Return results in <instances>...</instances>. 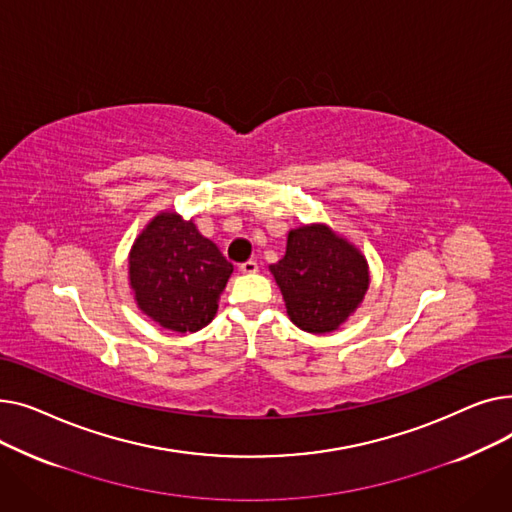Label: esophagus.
Here are the masks:
<instances>
[{"mask_svg":"<svg viewBox=\"0 0 512 512\" xmlns=\"http://www.w3.org/2000/svg\"><path fill=\"white\" fill-rule=\"evenodd\" d=\"M238 270H240L242 274H255V272L259 270V263L253 261V259H249V261H245V263H240Z\"/></svg>","mask_w":512,"mask_h":512,"instance_id":"34e87169","label":"esophagus"}]
</instances>
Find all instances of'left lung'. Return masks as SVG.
Masks as SVG:
<instances>
[{
  "label": "left lung",
  "mask_w": 512,
  "mask_h": 512,
  "mask_svg": "<svg viewBox=\"0 0 512 512\" xmlns=\"http://www.w3.org/2000/svg\"><path fill=\"white\" fill-rule=\"evenodd\" d=\"M270 270L292 324L311 334L336 330L369 286L365 257L326 226L290 230L286 253Z\"/></svg>",
  "instance_id": "8db88e82"
}]
</instances>
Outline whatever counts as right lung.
<instances>
[{
    "instance_id": "1",
    "label": "right lung",
    "mask_w": 512,
    "mask_h": 512,
    "mask_svg": "<svg viewBox=\"0 0 512 512\" xmlns=\"http://www.w3.org/2000/svg\"><path fill=\"white\" fill-rule=\"evenodd\" d=\"M232 270L193 220L176 213L157 215L130 253V286L139 307L159 326L180 334L209 324Z\"/></svg>"
}]
</instances>
